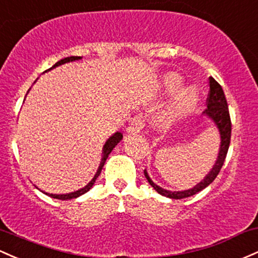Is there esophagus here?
I'll return each instance as SVG.
<instances>
[{
	"instance_id": "1",
	"label": "esophagus",
	"mask_w": 258,
	"mask_h": 258,
	"mask_svg": "<svg viewBox=\"0 0 258 258\" xmlns=\"http://www.w3.org/2000/svg\"><path fill=\"white\" fill-rule=\"evenodd\" d=\"M144 127V120L141 115L135 116L134 120L131 121V124L127 130H128L130 134H138V132L142 131V128Z\"/></svg>"
}]
</instances>
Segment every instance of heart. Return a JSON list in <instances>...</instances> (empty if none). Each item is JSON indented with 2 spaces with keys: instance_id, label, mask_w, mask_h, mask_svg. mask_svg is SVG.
Segmentation results:
<instances>
[{
  "instance_id": "heart-1",
  "label": "heart",
  "mask_w": 258,
  "mask_h": 258,
  "mask_svg": "<svg viewBox=\"0 0 258 258\" xmlns=\"http://www.w3.org/2000/svg\"><path fill=\"white\" fill-rule=\"evenodd\" d=\"M165 82V86L170 92H175L179 88H181V79L179 76L174 75V73H169L164 78ZM198 104V94L195 90H186L182 94L177 98L176 103H175L174 107L170 111V114L168 116V120H172L175 117H179V116L186 115L188 112H191L192 110H195V107Z\"/></svg>"
}]
</instances>
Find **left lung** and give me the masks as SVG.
I'll use <instances>...</instances> for the list:
<instances>
[{"mask_svg":"<svg viewBox=\"0 0 258 258\" xmlns=\"http://www.w3.org/2000/svg\"><path fill=\"white\" fill-rule=\"evenodd\" d=\"M203 114L207 115L214 123H216L218 131L220 135V148H219V154H218V159L216 164L213 165L212 170L208 172V175H206V177L201 181L200 183H197L195 187L185 189V191H168V189L161 188L160 186H158L157 183H154L149 177L148 172L144 170V176L147 177L148 182L151 183V186L158 194H160L161 196H165L172 200H181V198L191 197L194 195L198 194L200 191H202L203 188H206L207 186L211 185L216 177L219 174L220 169H222L223 164H224L226 154H228L229 144H230V137H231V121H230V115H229V109H228V103H226V98L224 94V90H223L222 86L214 79L213 77H209V93L207 98V109L203 111Z\"/></svg>","mask_w":258,"mask_h":258,"instance_id":"1","label":"left lung"}]
</instances>
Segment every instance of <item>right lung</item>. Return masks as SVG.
<instances>
[{
  "instance_id": "1",
  "label": "right lung",
  "mask_w": 258,
  "mask_h": 258,
  "mask_svg": "<svg viewBox=\"0 0 258 258\" xmlns=\"http://www.w3.org/2000/svg\"><path fill=\"white\" fill-rule=\"evenodd\" d=\"M81 56H70V57H66L63 58V60L56 62L55 64H53L51 69H55V67L60 66V64H63V63H67V62H72V61H77V60H81ZM50 69V70H51ZM122 140V134L121 132H116L115 135H112L111 137L109 138V140L106 141L105 144H104V148H103V158H101V161H100V165H99V169L97 171V174L94 175V177H93L92 181L90 182H88L87 186H84L83 188L78 189V191H75V192H71V194H66V195H52V194H47V192H44L45 195H47V196L52 197V198H57V200H72V198H77L79 196H82V195H84L86 192L89 191L90 188L93 187V185H94L95 180L98 179V176L100 175L101 172V169H103L104 164H105V161L107 159V157H109V154L111 153L112 149L115 148L116 146H117V143L120 142V141Z\"/></svg>"
}]
</instances>
